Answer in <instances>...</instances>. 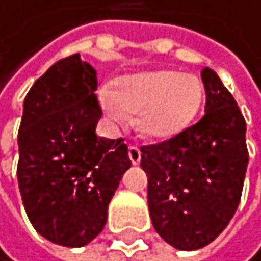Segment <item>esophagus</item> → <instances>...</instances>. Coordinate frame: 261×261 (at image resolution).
<instances>
[{
	"label": "esophagus",
	"mask_w": 261,
	"mask_h": 261,
	"mask_svg": "<svg viewBox=\"0 0 261 261\" xmlns=\"http://www.w3.org/2000/svg\"><path fill=\"white\" fill-rule=\"evenodd\" d=\"M128 154H129V160H132L133 164H140L141 161V151L138 146H129L128 148Z\"/></svg>",
	"instance_id": "obj_1"
}]
</instances>
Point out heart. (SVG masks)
<instances>
[{"label": "heart", "instance_id": "obj_1", "mask_svg": "<svg viewBox=\"0 0 261 261\" xmlns=\"http://www.w3.org/2000/svg\"><path fill=\"white\" fill-rule=\"evenodd\" d=\"M200 79L177 70H149L120 79L115 90L101 93V107L117 123L140 113L138 129L153 140H168L196 120L204 103Z\"/></svg>", "mask_w": 261, "mask_h": 261}]
</instances>
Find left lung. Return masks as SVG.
I'll return each instance as SVG.
<instances>
[{
  "label": "left lung",
  "mask_w": 261,
  "mask_h": 261,
  "mask_svg": "<svg viewBox=\"0 0 261 261\" xmlns=\"http://www.w3.org/2000/svg\"><path fill=\"white\" fill-rule=\"evenodd\" d=\"M205 113L171 140L141 146L154 230L177 250L209 245L237 211L248 164L247 123L216 72L200 73Z\"/></svg>",
  "instance_id": "left-lung-1"
}]
</instances>
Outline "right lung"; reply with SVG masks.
<instances>
[{
  "label": "right lung",
  "mask_w": 261,
  "mask_h": 261,
  "mask_svg": "<svg viewBox=\"0 0 261 261\" xmlns=\"http://www.w3.org/2000/svg\"><path fill=\"white\" fill-rule=\"evenodd\" d=\"M97 72L79 54L56 62L22 107L17 182L44 239L84 247L103 230L108 204L132 161L123 138H98Z\"/></svg>",
  "instance_id": "obj_1"
}]
</instances>
